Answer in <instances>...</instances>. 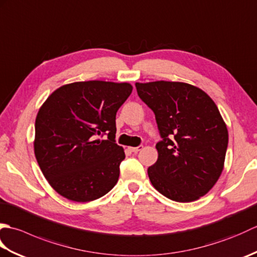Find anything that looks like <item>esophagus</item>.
Wrapping results in <instances>:
<instances>
[{"mask_svg":"<svg viewBox=\"0 0 257 257\" xmlns=\"http://www.w3.org/2000/svg\"><path fill=\"white\" fill-rule=\"evenodd\" d=\"M144 149V146H138V147H130L129 150L133 151V152H138L140 150Z\"/></svg>","mask_w":257,"mask_h":257,"instance_id":"1","label":"esophagus"}]
</instances>
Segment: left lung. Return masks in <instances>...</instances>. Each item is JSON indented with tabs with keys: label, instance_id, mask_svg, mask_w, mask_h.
<instances>
[{
	"label": "left lung",
	"instance_id": "obj_1",
	"mask_svg": "<svg viewBox=\"0 0 257 257\" xmlns=\"http://www.w3.org/2000/svg\"><path fill=\"white\" fill-rule=\"evenodd\" d=\"M162 138L158 160L148 168L152 185L168 199L192 202L213 188L224 167L226 124L210 96L179 81L136 83Z\"/></svg>",
	"mask_w": 257,
	"mask_h": 257
}]
</instances>
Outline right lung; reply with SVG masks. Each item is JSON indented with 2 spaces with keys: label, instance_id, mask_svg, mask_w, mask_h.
Returning a JSON list of instances; mask_svg holds the SVG:
<instances>
[{
  "label": "right lung",
  "instance_id": "1",
  "mask_svg": "<svg viewBox=\"0 0 257 257\" xmlns=\"http://www.w3.org/2000/svg\"><path fill=\"white\" fill-rule=\"evenodd\" d=\"M132 91L128 83L77 81L59 87L40 108L35 157L48 183L64 198L94 201L116 185L124 159L114 140L116 113ZM103 134L106 141L99 139Z\"/></svg>",
  "mask_w": 257,
  "mask_h": 257
}]
</instances>
